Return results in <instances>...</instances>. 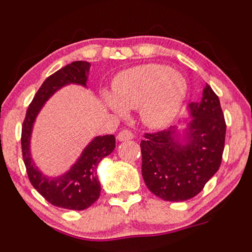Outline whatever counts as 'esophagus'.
<instances>
[{
	"label": "esophagus",
	"instance_id": "34e87169",
	"mask_svg": "<svg viewBox=\"0 0 252 252\" xmlns=\"http://www.w3.org/2000/svg\"><path fill=\"white\" fill-rule=\"evenodd\" d=\"M133 138V133L131 131H128V129H123V131L119 132V134H118L117 139L119 141H126V140H131Z\"/></svg>",
	"mask_w": 252,
	"mask_h": 252
}]
</instances>
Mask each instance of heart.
Here are the masks:
<instances>
[{
    "label": "heart",
    "mask_w": 252,
    "mask_h": 252,
    "mask_svg": "<svg viewBox=\"0 0 252 252\" xmlns=\"http://www.w3.org/2000/svg\"><path fill=\"white\" fill-rule=\"evenodd\" d=\"M188 93L184 76L171 67L149 63L120 73L113 94L103 93V100L115 114L124 117L126 109H139V117L151 128H164L179 114Z\"/></svg>",
    "instance_id": "heart-1"
}]
</instances>
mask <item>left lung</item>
Wrapping results in <instances>:
<instances>
[{"label": "left lung", "instance_id": "obj_1", "mask_svg": "<svg viewBox=\"0 0 252 252\" xmlns=\"http://www.w3.org/2000/svg\"><path fill=\"white\" fill-rule=\"evenodd\" d=\"M192 120L184 138L176 128L145 133L141 140L145 184L157 197L184 202L197 196L220 166L226 124L220 99L206 84L199 102L189 105Z\"/></svg>", "mask_w": 252, "mask_h": 252}]
</instances>
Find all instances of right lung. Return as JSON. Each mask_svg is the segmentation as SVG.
<instances>
[{
	"mask_svg": "<svg viewBox=\"0 0 252 252\" xmlns=\"http://www.w3.org/2000/svg\"><path fill=\"white\" fill-rule=\"evenodd\" d=\"M90 68V62L74 61L44 80L27 109L21 135L23 161L28 178L35 190L52 205L76 211L90 208L99 198L101 186L97 178L96 168L99 162L115 149L114 135L108 134L94 138L85 147L70 170L56 178L44 176L35 166L31 153V138L35 119L44 102L63 86L76 84L86 87Z\"/></svg>",
	"mask_w": 252,
	"mask_h": 252,
	"instance_id": "right-lung-1",
	"label": "right lung"
}]
</instances>
